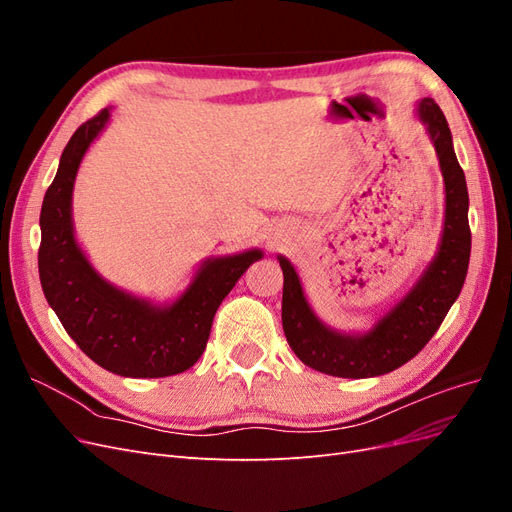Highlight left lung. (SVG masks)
<instances>
[{
    "label": "left lung",
    "mask_w": 512,
    "mask_h": 512,
    "mask_svg": "<svg viewBox=\"0 0 512 512\" xmlns=\"http://www.w3.org/2000/svg\"><path fill=\"white\" fill-rule=\"evenodd\" d=\"M416 117L436 149L444 179V226L438 252L423 275L389 312L365 333H344L324 324L309 305L301 277L286 256L282 324L292 352L322 374L337 378H374L408 363L440 329L457 301L470 265L472 235L468 224V185L457 162L453 134L440 106L431 98L416 102Z\"/></svg>",
    "instance_id": "8db88e82"
}]
</instances>
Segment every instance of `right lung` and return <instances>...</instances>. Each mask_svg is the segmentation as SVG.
<instances>
[{
	"label": "right lung",
	"mask_w": 512,
	"mask_h": 512,
	"mask_svg": "<svg viewBox=\"0 0 512 512\" xmlns=\"http://www.w3.org/2000/svg\"><path fill=\"white\" fill-rule=\"evenodd\" d=\"M108 119L111 108H104L72 134L44 194L40 284L66 333L91 361L123 378L175 376L205 352L220 303L262 252L205 258L173 303H153L106 282L76 241L72 190L87 149Z\"/></svg>",
	"instance_id": "add662e5"
}]
</instances>
